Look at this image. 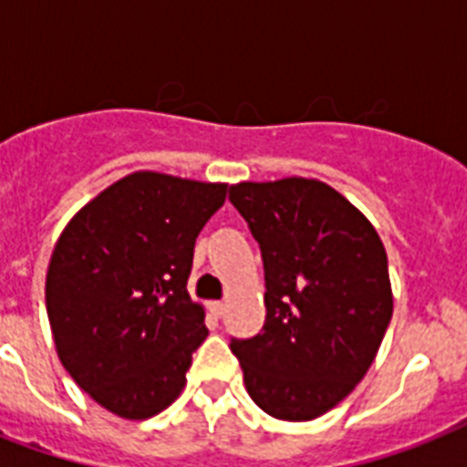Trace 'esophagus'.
<instances>
[{
	"label": "esophagus",
	"instance_id": "34e87169",
	"mask_svg": "<svg viewBox=\"0 0 467 467\" xmlns=\"http://www.w3.org/2000/svg\"><path fill=\"white\" fill-rule=\"evenodd\" d=\"M208 312H211L213 317L218 319V317H223V312H225V306H223L220 300H213V303H208Z\"/></svg>",
	"mask_w": 467,
	"mask_h": 467
}]
</instances>
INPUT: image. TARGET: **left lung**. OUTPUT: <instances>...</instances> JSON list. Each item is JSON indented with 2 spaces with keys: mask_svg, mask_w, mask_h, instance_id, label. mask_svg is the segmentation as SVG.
<instances>
[{
  "mask_svg": "<svg viewBox=\"0 0 467 467\" xmlns=\"http://www.w3.org/2000/svg\"><path fill=\"white\" fill-rule=\"evenodd\" d=\"M230 203L259 242L266 281L262 332L230 341L249 398L276 420H315L366 376L390 325L383 242L315 179L237 183Z\"/></svg>",
  "mask_w": 467,
  "mask_h": 467,
  "instance_id": "obj_1",
  "label": "left lung"
}]
</instances>
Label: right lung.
Returning <instances> with one entry per match:
<instances>
[{
	"mask_svg": "<svg viewBox=\"0 0 467 467\" xmlns=\"http://www.w3.org/2000/svg\"><path fill=\"white\" fill-rule=\"evenodd\" d=\"M225 183L135 171L87 203L55 244L47 319L69 376L123 420L179 398L208 329L191 300L193 244Z\"/></svg>",
	"mask_w": 467,
	"mask_h": 467,
	"instance_id": "1",
	"label": "right lung"
}]
</instances>
